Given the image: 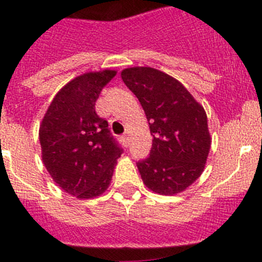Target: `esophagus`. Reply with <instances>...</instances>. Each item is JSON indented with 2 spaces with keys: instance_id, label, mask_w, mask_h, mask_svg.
<instances>
[{
  "instance_id": "1",
  "label": "esophagus",
  "mask_w": 262,
  "mask_h": 262,
  "mask_svg": "<svg viewBox=\"0 0 262 262\" xmlns=\"http://www.w3.org/2000/svg\"><path fill=\"white\" fill-rule=\"evenodd\" d=\"M122 143H123V145L124 147H127V145H128V143H129V139H128V135H127V134H123V135H122Z\"/></svg>"
}]
</instances>
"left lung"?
Returning <instances> with one entry per match:
<instances>
[{"mask_svg":"<svg viewBox=\"0 0 262 262\" xmlns=\"http://www.w3.org/2000/svg\"><path fill=\"white\" fill-rule=\"evenodd\" d=\"M145 113L152 135L149 156L138 161L148 189L163 195L181 193L202 174L211 138L205 108L172 76L149 67L120 73Z\"/></svg>","mask_w":262,"mask_h":262,"instance_id":"8db88e82","label":"left lung"}]
</instances>
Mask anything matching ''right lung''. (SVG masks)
<instances>
[{
  "mask_svg": "<svg viewBox=\"0 0 262 262\" xmlns=\"http://www.w3.org/2000/svg\"><path fill=\"white\" fill-rule=\"evenodd\" d=\"M115 75L105 69L69 81L55 96L39 128L48 173L62 190L80 200L105 193L123 152L107 120L96 113L101 90Z\"/></svg>",
  "mask_w": 262,
  "mask_h": 262,
  "instance_id": "obj_1",
  "label": "right lung"
}]
</instances>
